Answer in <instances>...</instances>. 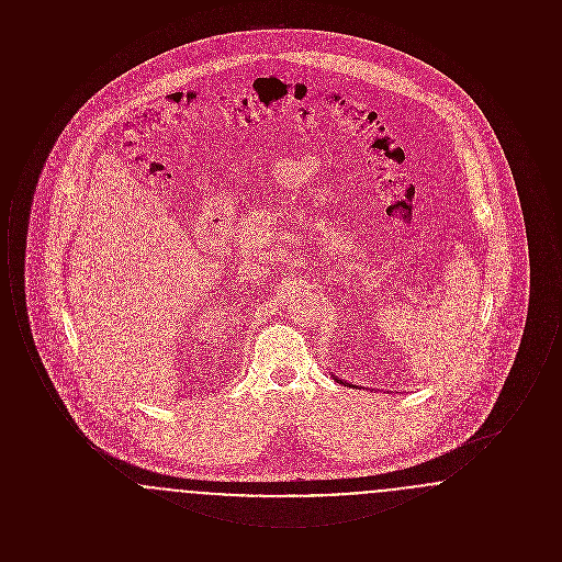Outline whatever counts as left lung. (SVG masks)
<instances>
[{
	"instance_id": "obj_1",
	"label": "left lung",
	"mask_w": 562,
	"mask_h": 562,
	"mask_svg": "<svg viewBox=\"0 0 562 562\" xmlns=\"http://www.w3.org/2000/svg\"><path fill=\"white\" fill-rule=\"evenodd\" d=\"M337 381H339V383H346V381H341V379H337ZM346 385H349V387H351V383H346Z\"/></svg>"
}]
</instances>
